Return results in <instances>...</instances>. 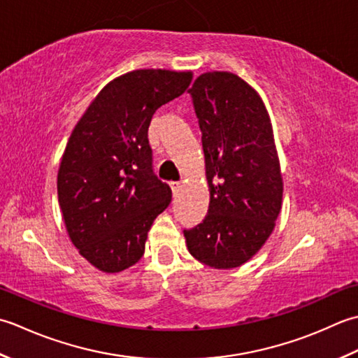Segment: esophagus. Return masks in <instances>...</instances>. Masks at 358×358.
<instances>
[{
  "instance_id": "esophagus-1",
  "label": "esophagus",
  "mask_w": 358,
  "mask_h": 358,
  "mask_svg": "<svg viewBox=\"0 0 358 358\" xmlns=\"http://www.w3.org/2000/svg\"><path fill=\"white\" fill-rule=\"evenodd\" d=\"M170 187H171V192H173V196H178L179 189H180V182H176V180H171L170 182Z\"/></svg>"
}]
</instances>
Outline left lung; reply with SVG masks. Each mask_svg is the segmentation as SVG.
<instances>
[{"instance_id": "left-lung-1", "label": "left lung", "mask_w": 358, "mask_h": 358, "mask_svg": "<svg viewBox=\"0 0 358 358\" xmlns=\"http://www.w3.org/2000/svg\"><path fill=\"white\" fill-rule=\"evenodd\" d=\"M210 188L208 213L184 230L188 252L213 268L243 266L272 235L282 178L271 117L236 74L206 72L192 90Z\"/></svg>"}]
</instances>
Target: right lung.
<instances>
[{"instance_id": "add662e5", "label": "right lung", "mask_w": 358, "mask_h": 358, "mask_svg": "<svg viewBox=\"0 0 358 358\" xmlns=\"http://www.w3.org/2000/svg\"><path fill=\"white\" fill-rule=\"evenodd\" d=\"M192 78L189 71H131L97 94L72 131L58 169V202L72 244L101 272L136 264L152 221L170 206L171 188L152 171L148 128Z\"/></svg>"}]
</instances>
